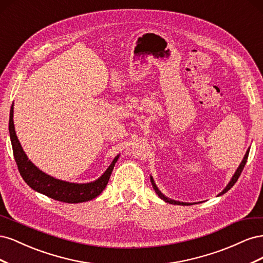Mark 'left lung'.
<instances>
[{"label":"left lung","mask_w":263,"mask_h":263,"mask_svg":"<svg viewBox=\"0 0 263 263\" xmlns=\"http://www.w3.org/2000/svg\"><path fill=\"white\" fill-rule=\"evenodd\" d=\"M249 150L250 149H248L247 150V153H246V155H245V157H243V160L241 161V163H240V165L238 166V169H237V171L235 172V174H234V177L232 178V180H230V182L228 183V185L225 187V190L222 191L221 193H219V195H221V194H224V193H226L228 190H230L232 189L233 186H234V184L235 183L237 182V180H238V178L240 177V174H241V172H242V170H243V168H245V165H246V162H247V159H248V156H249ZM151 183H153V186H154V189H155V191H156V193L158 194V196L160 197V198H162V200L164 201V202H166V203H170V204H176V205H192V204H189V203H183V202H178V201H173V200H171V198H168V197H165L160 191L158 190V187H157V185L155 184V182H154V180H153V178H151Z\"/></svg>","instance_id":"left-lung-1"}]
</instances>
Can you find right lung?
<instances>
[{"mask_svg":"<svg viewBox=\"0 0 263 263\" xmlns=\"http://www.w3.org/2000/svg\"><path fill=\"white\" fill-rule=\"evenodd\" d=\"M9 132L13 147L14 159L16 161L17 168L23 180L33 190L42 194H45L46 196L51 197L55 201L71 204L82 203L91 201L93 198L99 196L108 183L110 173H112L114 165L118 159V156L115 157L112 164L108 166V169L104 172V174L94 182L86 183V184H77V183L61 181L44 173L28 160L27 156L23 151V148L17 139L16 133H15L13 122V105L10 112Z\"/></svg>","mask_w":263,"mask_h":263,"instance_id":"1","label":"right lung"}]
</instances>
